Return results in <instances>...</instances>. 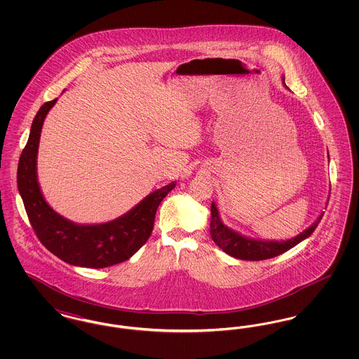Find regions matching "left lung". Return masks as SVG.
Wrapping results in <instances>:
<instances>
[{
    "instance_id": "obj_1",
    "label": "left lung",
    "mask_w": 359,
    "mask_h": 359,
    "mask_svg": "<svg viewBox=\"0 0 359 359\" xmlns=\"http://www.w3.org/2000/svg\"><path fill=\"white\" fill-rule=\"evenodd\" d=\"M283 85H285V79L283 76ZM288 88V87H287ZM328 203V199H327ZM325 212L322 211L320 215L315 219L309 227L304 231L297 234L296 237L290 239H257L252 237L242 236L238 231L230 229L226 226L221 219L219 211L217 208L215 202L211 203V222H210V234L211 238L215 242L218 248H221L223 252L229 256L245 259V261H261L268 259L276 256H280L285 253L287 250L300 243L302 241L307 239L318 227L320 219L323 218Z\"/></svg>"
}]
</instances>
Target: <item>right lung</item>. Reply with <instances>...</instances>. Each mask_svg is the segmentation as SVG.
Wrapping results in <instances>:
<instances>
[{
  "label": "right lung",
  "mask_w": 359,
  "mask_h": 359,
  "mask_svg": "<svg viewBox=\"0 0 359 359\" xmlns=\"http://www.w3.org/2000/svg\"><path fill=\"white\" fill-rule=\"evenodd\" d=\"M57 100L44 103L34 117L28 142L20 156L18 187L29 222L40 242L65 262L83 268H107L137 253L154 230L161 201L176 186L171 182L138 202L118 218L104 223H76L47 203L37 180V152L43 123Z\"/></svg>",
  "instance_id": "right-lung-1"
}]
</instances>
